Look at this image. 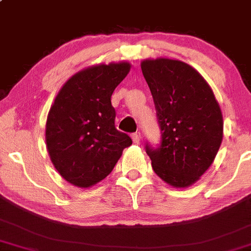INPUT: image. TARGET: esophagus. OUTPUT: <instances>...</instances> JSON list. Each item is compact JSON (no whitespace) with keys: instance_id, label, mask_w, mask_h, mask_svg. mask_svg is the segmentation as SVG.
<instances>
[{"instance_id":"esophagus-1","label":"esophagus","mask_w":251,"mask_h":251,"mask_svg":"<svg viewBox=\"0 0 251 251\" xmlns=\"http://www.w3.org/2000/svg\"><path fill=\"white\" fill-rule=\"evenodd\" d=\"M131 139H133L134 144H139V143H140V140H141L140 133H133V134H131Z\"/></svg>"}]
</instances>
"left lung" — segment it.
Here are the masks:
<instances>
[{
    "label": "left lung",
    "instance_id": "left-lung-1",
    "mask_svg": "<svg viewBox=\"0 0 251 251\" xmlns=\"http://www.w3.org/2000/svg\"><path fill=\"white\" fill-rule=\"evenodd\" d=\"M156 107L161 141H146L154 173L175 187H187L210 167L222 141V115L205 79L172 59L141 63Z\"/></svg>",
    "mask_w": 251,
    "mask_h": 251
}]
</instances>
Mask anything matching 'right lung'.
Instances as JSON below:
<instances>
[{
	"label": "right lung",
	"instance_id": "right-lung-1",
	"mask_svg": "<svg viewBox=\"0 0 251 251\" xmlns=\"http://www.w3.org/2000/svg\"><path fill=\"white\" fill-rule=\"evenodd\" d=\"M128 63L101 64L78 72L64 84L48 113L46 141L54 167L70 183L89 187L107 176L126 147L128 134L115 126V88Z\"/></svg>",
	"mask_w": 251,
	"mask_h": 251
}]
</instances>
